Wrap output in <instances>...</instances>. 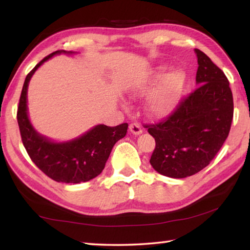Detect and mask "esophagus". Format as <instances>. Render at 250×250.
Wrapping results in <instances>:
<instances>
[{"instance_id": "esophagus-1", "label": "esophagus", "mask_w": 250, "mask_h": 250, "mask_svg": "<svg viewBox=\"0 0 250 250\" xmlns=\"http://www.w3.org/2000/svg\"><path fill=\"white\" fill-rule=\"evenodd\" d=\"M129 130L131 131V133H133L135 135H139L142 133V128L138 122H132V124L129 125Z\"/></svg>"}]
</instances>
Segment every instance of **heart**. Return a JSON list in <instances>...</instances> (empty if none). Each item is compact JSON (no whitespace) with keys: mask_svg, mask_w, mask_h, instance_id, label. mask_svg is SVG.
<instances>
[{"mask_svg":"<svg viewBox=\"0 0 250 250\" xmlns=\"http://www.w3.org/2000/svg\"><path fill=\"white\" fill-rule=\"evenodd\" d=\"M160 77L156 75L154 78L143 80L135 83L130 89V94L134 97H142L149 92L155 82ZM185 77L179 70L167 74L156 84V87L146 100V110L153 117H164L170 113L179 103L182 89L184 86Z\"/></svg>","mask_w":250,"mask_h":250,"instance_id":"heart-1","label":"heart"}]
</instances>
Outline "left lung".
I'll return each mask as SVG.
<instances>
[{"mask_svg":"<svg viewBox=\"0 0 250 250\" xmlns=\"http://www.w3.org/2000/svg\"><path fill=\"white\" fill-rule=\"evenodd\" d=\"M197 88L180 100L166 120L146 125L155 140L150 163L173 179L196 174L210 163L229 133L234 101L225 74L195 49Z\"/></svg>","mask_w":250,"mask_h":250,"instance_id":"8db88e82","label":"left lung"}]
</instances>
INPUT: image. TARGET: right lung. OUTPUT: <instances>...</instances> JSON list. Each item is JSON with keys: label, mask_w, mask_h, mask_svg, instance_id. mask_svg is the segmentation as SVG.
Returning a JSON list of instances; mask_svg holds the SVG:
<instances>
[{"label": "right lung", "mask_w": 250, "mask_h": 250, "mask_svg": "<svg viewBox=\"0 0 250 250\" xmlns=\"http://www.w3.org/2000/svg\"><path fill=\"white\" fill-rule=\"evenodd\" d=\"M56 50L37 64L25 78L18 107L21 138L29 158L50 179L62 183H82L98 176L104 168L113 146L126 134L128 124L117 126L98 125L86 133L67 142L50 141L33 128L27 116V87L37 68L57 54Z\"/></svg>", "instance_id": "right-lung-1"}]
</instances>
